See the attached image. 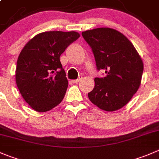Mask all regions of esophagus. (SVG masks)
<instances>
[{
    "instance_id": "obj_1",
    "label": "esophagus",
    "mask_w": 159,
    "mask_h": 159,
    "mask_svg": "<svg viewBox=\"0 0 159 159\" xmlns=\"http://www.w3.org/2000/svg\"><path fill=\"white\" fill-rule=\"evenodd\" d=\"M82 79V77H79V78H78V79H76V80H72V82L73 83H78L80 81H81V80Z\"/></svg>"
}]
</instances>
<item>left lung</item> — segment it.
<instances>
[{
    "label": "left lung",
    "mask_w": 159,
    "mask_h": 159,
    "mask_svg": "<svg viewBox=\"0 0 159 159\" xmlns=\"http://www.w3.org/2000/svg\"><path fill=\"white\" fill-rule=\"evenodd\" d=\"M92 48L98 70L104 78H95V87L88 94L94 105L107 112L127 104L139 89L144 64L128 39L116 29L97 28L82 32Z\"/></svg>",
    "instance_id": "left-lung-1"
}]
</instances>
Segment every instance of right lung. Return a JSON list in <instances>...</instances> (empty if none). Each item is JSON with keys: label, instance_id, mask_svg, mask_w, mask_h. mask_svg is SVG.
<instances>
[{"label": "right lung", "instance_id": "add662e5", "mask_svg": "<svg viewBox=\"0 0 159 159\" xmlns=\"http://www.w3.org/2000/svg\"><path fill=\"white\" fill-rule=\"evenodd\" d=\"M79 37L77 32H41L21 50L15 81L22 98L34 110L47 112L62 102L68 81L60 57Z\"/></svg>", "mask_w": 159, "mask_h": 159}]
</instances>
